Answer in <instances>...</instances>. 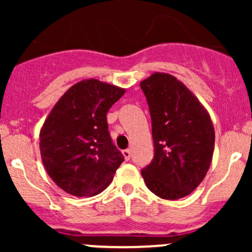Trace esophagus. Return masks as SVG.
<instances>
[{"mask_svg":"<svg viewBox=\"0 0 252 252\" xmlns=\"http://www.w3.org/2000/svg\"><path fill=\"white\" fill-rule=\"evenodd\" d=\"M123 155H124V158L126 159V161H129L131 157V154H130V150L126 149V150H123Z\"/></svg>","mask_w":252,"mask_h":252,"instance_id":"obj_1","label":"esophagus"}]
</instances>
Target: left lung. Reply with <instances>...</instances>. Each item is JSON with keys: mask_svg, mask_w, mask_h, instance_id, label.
I'll return each mask as SVG.
<instances>
[{"mask_svg": "<svg viewBox=\"0 0 252 252\" xmlns=\"http://www.w3.org/2000/svg\"><path fill=\"white\" fill-rule=\"evenodd\" d=\"M151 116L155 155L141 169L146 187L161 199L194 191L210 168L215 129L207 111L189 89L166 73L140 83Z\"/></svg>", "mask_w": 252, "mask_h": 252, "instance_id": "1", "label": "left lung"}]
</instances>
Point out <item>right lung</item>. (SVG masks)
Instances as JSON below:
<instances>
[{
    "instance_id": "obj_1",
    "label": "right lung",
    "mask_w": 252,
    "mask_h": 252,
    "mask_svg": "<svg viewBox=\"0 0 252 252\" xmlns=\"http://www.w3.org/2000/svg\"><path fill=\"white\" fill-rule=\"evenodd\" d=\"M126 93L96 79L73 85L40 131L42 163L53 182L74 196H94L110 185L124 156L112 141L107 112Z\"/></svg>"
}]
</instances>
